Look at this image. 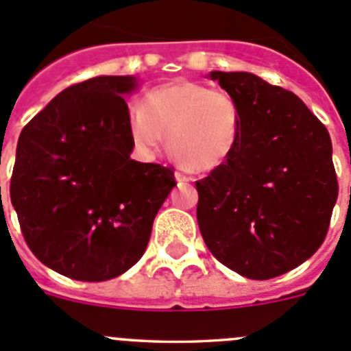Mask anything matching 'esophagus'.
Masks as SVG:
<instances>
[{
	"label": "esophagus",
	"mask_w": 351,
	"mask_h": 351,
	"mask_svg": "<svg viewBox=\"0 0 351 351\" xmlns=\"http://www.w3.org/2000/svg\"><path fill=\"white\" fill-rule=\"evenodd\" d=\"M176 179H178L179 182H190L191 181V178L190 176H186V173H182V172H176Z\"/></svg>",
	"instance_id": "1"
}]
</instances>
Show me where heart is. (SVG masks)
<instances>
[{
    "label": "heart",
    "instance_id": "1",
    "mask_svg": "<svg viewBox=\"0 0 351 351\" xmlns=\"http://www.w3.org/2000/svg\"><path fill=\"white\" fill-rule=\"evenodd\" d=\"M243 112L234 96L191 80H176L145 93L130 110V141L153 154L167 133V147L190 172H213L239 147Z\"/></svg>",
    "mask_w": 351,
    "mask_h": 351
}]
</instances>
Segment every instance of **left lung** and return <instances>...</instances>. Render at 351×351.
I'll list each match as a JSON object with an SVG mask.
<instances>
[{
    "label": "left lung",
    "instance_id": "1",
    "mask_svg": "<svg viewBox=\"0 0 351 351\" xmlns=\"http://www.w3.org/2000/svg\"><path fill=\"white\" fill-rule=\"evenodd\" d=\"M237 100L234 156L195 182L200 234L216 260L250 280L299 267L325 241L337 200L327 128L299 96L247 71H210Z\"/></svg>",
    "mask_w": 351,
    "mask_h": 351
}]
</instances>
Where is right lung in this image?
<instances>
[{"label":"right lung","instance_id":"right-lung-1","mask_svg":"<svg viewBox=\"0 0 351 351\" xmlns=\"http://www.w3.org/2000/svg\"><path fill=\"white\" fill-rule=\"evenodd\" d=\"M128 75L73 84L24 126L12 206L33 255L79 281H107L144 255L173 169L130 158Z\"/></svg>","mask_w":351,"mask_h":351}]
</instances>
